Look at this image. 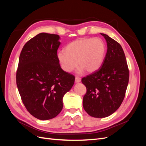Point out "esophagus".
Returning a JSON list of instances; mask_svg holds the SVG:
<instances>
[{
    "label": "esophagus",
    "mask_w": 146,
    "mask_h": 146,
    "mask_svg": "<svg viewBox=\"0 0 146 146\" xmlns=\"http://www.w3.org/2000/svg\"><path fill=\"white\" fill-rule=\"evenodd\" d=\"M80 82H81V78L76 77V79H75V82H76V83H80Z\"/></svg>",
    "instance_id": "1"
}]
</instances>
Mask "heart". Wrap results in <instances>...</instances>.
I'll return each mask as SVG.
<instances>
[{
	"label": "heart",
	"instance_id": "obj_1",
	"mask_svg": "<svg viewBox=\"0 0 146 146\" xmlns=\"http://www.w3.org/2000/svg\"><path fill=\"white\" fill-rule=\"evenodd\" d=\"M107 52L105 42L100 38H81L65 47V51L57 53V59L65 72H70L80 66L77 72L93 73L102 65ZM78 62H77L76 61Z\"/></svg>",
	"mask_w": 146,
	"mask_h": 146
}]
</instances>
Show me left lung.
<instances>
[{
  "label": "left lung",
  "mask_w": 146,
  "mask_h": 146,
  "mask_svg": "<svg viewBox=\"0 0 146 146\" xmlns=\"http://www.w3.org/2000/svg\"><path fill=\"white\" fill-rule=\"evenodd\" d=\"M107 44V52L100 68L82 79L86 88L83 106L90 116L106 117L115 112L124 99L129 70L121 46L107 35L100 33Z\"/></svg>",
  "instance_id": "obj_1"
}]
</instances>
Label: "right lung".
Wrapping results in <instances>:
<instances>
[{
  "mask_svg": "<svg viewBox=\"0 0 146 146\" xmlns=\"http://www.w3.org/2000/svg\"><path fill=\"white\" fill-rule=\"evenodd\" d=\"M58 35L41 33L23 48L16 84L27 111L40 120L54 118L63 109V98L74 85L75 77L61 68L57 59Z\"/></svg>",
  "mask_w": 146,
  "mask_h": 146,
  "instance_id": "obj_1",
  "label": "right lung"
}]
</instances>
